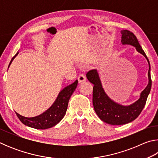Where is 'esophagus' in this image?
<instances>
[{"label": "esophagus", "instance_id": "esophagus-1", "mask_svg": "<svg viewBox=\"0 0 158 158\" xmlns=\"http://www.w3.org/2000/svg\"><path fill=\"white\" fill-rule=\"evenodd\" d=\"M86 80V77H85V75L84 74H80V75L78 77V81L79 83L84 82Z\"/></svg>", "mask_w": 158, "mask_h": 158}]
</instances>
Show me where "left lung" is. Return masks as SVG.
<instances>
[{"label":"left lung","instance_id":"obj_1","mask_svg":"<svg viewBox=\"0 0 158 158\" xmlns=\"http://www.w3.org/2000/svg\"><path fill=\"white\" fill-rule=\"evenodd\" d=\"M121 42L123 44H130L135 47L139 53L144 56L149 65L148 84L142 92L140 98L135 103L123 106L115 102L106 94L99 77L97 69H90L86 73L89 81L94 85L93 89V105L95 113L104 122L110 125H124L133 121L139 116L146 105L147 98L151 91L152 81L151 78V66L144 51L133 33L127 30L121 31Z\"/></svg>","mask_w":158,"mask_h":158}]
</instances>
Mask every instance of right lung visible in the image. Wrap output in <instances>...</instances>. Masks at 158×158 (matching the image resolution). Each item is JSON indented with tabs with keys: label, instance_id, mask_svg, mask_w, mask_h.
I'll return each mask as SVG.
<instances>
[{
	"label": "right lung",
	"instance_id": "obj_1",
	"mask_svg": "<svg viewBox=\"0 0 158 158\" xmlns=\"http://www.w3.org/2000/svg\"><path fill=\"white\" fill-rule=\"evenodd\" d=\"M18 53L19 52L16 53L15 56L12 58L8 68ZM77 84H78V80H76L72 84L64 88L59 93L56 100L51 106V107L39 116L27 118L21 116L17 112H16V114L21 122L28 127L39 130H45L55 126L65 116L67 109H68L69 100L75 90Z\"/></svg>",
	"mask_w": 158,
	"mask_h": 158
}]
</instances>
